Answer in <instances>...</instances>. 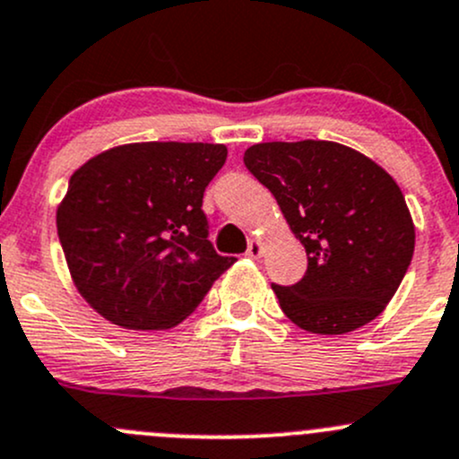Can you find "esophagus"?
Segmentation results:
<instances>
[{
  "instance_id": "obj_1",
  "label": "esophagus",
  "mask_w": 459,
  "mask_h": 459,
  "mask_svg": "<svg viewBox=\"0 0 459 459\" xmlns=\"http://www.w3.org/2000/svg\"><path fill=\"white\" fill-rule=\"evenodd\" d=\"M247 255L253 259H257L259 255H262V242H259V239H251V242H248Z\"/></svg>"
}]
</instances>
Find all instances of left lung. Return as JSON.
Wrapping results in <instances>:
<instances>
[{"instance_id":"8db88e82","label":"left lung","mask_w":459,"mask_h":459,"mask_svg":"<svg viewBox=\"0 0 459 459\" xmlns=\"http://www.w3.org/2000/svg\"><path fill=\"white\" fill-rule=\"evenodd\" d=\"M244 164L307 248L302 280L273 284L284 316L317 335H344L377 317L415 248L395 179L362 152L322 140L255 143Z\"/></svg>"}]
</instances>
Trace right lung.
Returning <instances> with one entry per match:
<instances>
[{
    "label": "right lung",
    "mask_w": 459,
    "mask_h": 459,
    "mask_svg": "<svg viewBox=\"0 0 459 459\" xmlns=\"http://www.w3.org/2000/svg\"><path fill=\"white\" fill-rule=\"evenodd\" d=\"M224 143L142 142L73 173L57 235L82 298L131 331H161L200 307L235 257L217 255L202 211Z\"/></svg>",
    "instance_id": "obj_1"
}]
</instances>
